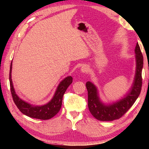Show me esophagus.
<instances>
[{"label":"esophagus","instance_id":"1","mask_svg":"<svg viewBox=\"0 0 149 149\" xmlns=\"http://www.w3.org/2000/svg\"><path fill=\"white\" fill-rule=\"evenodd\" d=\"M81 70V72L84 73H87L89 71V68L87 66V65H84V66H82Z\"/></svg>","mask_w":149,"mask_h":149}]
</instances>
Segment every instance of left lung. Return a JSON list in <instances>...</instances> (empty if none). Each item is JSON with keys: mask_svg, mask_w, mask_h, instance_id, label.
I'll return each mask as SVG.
<instances>
[{"mask_svg": "<svg viewBox=\"0 0 149 149\" xmlns=\"http://www.w3.org/2000/svg\"><path fill=\"white\" fill-rule=\"evenodd\" d=\"M137 68L132 89L130 93L120 101L106 106L100 101L97 88L90 81L86 83L88 92V107L90 112L96 119L100 121H112L120 119L132 107L140 95L142 87V68L143 56L138 42L135 47Z\"/></svg>", "mask_w": 149, "mask_h": 149, "instance_id": "8db88e82", "label": "left lung"}]
</instances>
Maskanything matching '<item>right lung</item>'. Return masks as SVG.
<instances>
[{
    "label": "right lung",
    "instance_id": "obj_1",
    "mask_svg": "<svg viewBox=\"0 0 149 149\" xmlns=\"http://www.w3.org/2000/svg\"><path fill=\"white\" fill-rule=\"evenodd\" d=\"M12 65V63L11 62L9 74L10 91L15 104L16 105L20 112L27 116L39 120H49L54 117L59 112L60 108L62 107L63 96H64V93L68 89V87L72 83V77L71 76L67 77L62 81L60 82L57 88L56 91L55 93L53 99L48 104L41 106V107H33V106L29 104L28 103L20 99L15 93L11 78Z\"/></svg>",
    "mask_w": 149,
    "mask_h": 149
}]
</instances>
